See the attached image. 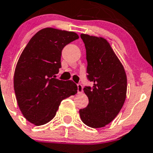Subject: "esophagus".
I'll list each match as a JSON object with an SVG mask.
<instances>
[{
    "instance_id": "esophagus-1",
    "label": "esophagus",
    "mask_w": 153,
    "mask_h": 153,
    "mask_svg": "<svg viewBox=\"0 0 153 153\" xmlns=\"http://www.w3.org/2000/svg\"><path fill=\"white\" fill-rule=\"evenodd\" d=\"M78 87V93H83V87L81 84H77Z\"/></svg>"
}]
</instances>
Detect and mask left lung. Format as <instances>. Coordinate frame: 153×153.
<instances>
[{
  "label": "left lung",
  "mask_w": 153,
  "mask_h": 153,
  "mask_svg": "<svg viewBox=\"0 0 153 153\" xmlns=\"http://www.w3.org/2000/svg\"><path fill=\"white\" fill-rule=\"evenodd\" d=\"M81 38L86 48L87 78L93 81V86L84 88L89 104L80 109V117L87 126L102 128L116 117L123 106L126 74L106 39L84 33L81 34Z\"/></svg>",
  "instance_id": "obj_1"
}]
</instances>
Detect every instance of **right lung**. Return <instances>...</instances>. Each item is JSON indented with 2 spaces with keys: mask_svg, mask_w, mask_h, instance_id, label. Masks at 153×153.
Listing matches in <instances>:
<instances>
[{
  "mask_svg": "<svg viewBox=\"0 0 153 153\" xmlns=\"http://www.w3.org/2000/svg\"><path fill=\"white\" fill-rule=\"evenodd\" d=\"M78 38L72 31L43 28L30 39L18 60L13 79L18 105L35 126L50 122L62 100L77 93L76 84L55 75L61 68L63 48Z\"/></svg>",
  "mask_w": 153,
  "mask_h": 153,
  "instance_id": "1",
  "label": "right lung"
}]
</instances>
